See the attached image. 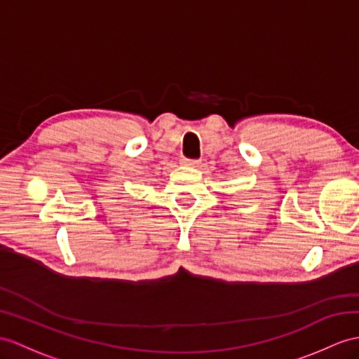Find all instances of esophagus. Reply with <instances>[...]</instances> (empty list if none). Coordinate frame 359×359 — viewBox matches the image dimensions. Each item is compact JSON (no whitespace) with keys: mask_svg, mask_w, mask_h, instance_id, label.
<instances>
[{"mask_svg":"<svg viewBox=\"0 0 359 359\" xmlns=\"http://www.w3.org/2000/svg\"><path fill=\"white\" fill-rule=\"evenodd\" d=\"M182 163L187 164V165H198L199 164V160H195V158H182Z\"/></svg>","mask_w":359,"mask_h":359,"instance_id":"esophagus-1","label":"esophagus"}]
</instances>
